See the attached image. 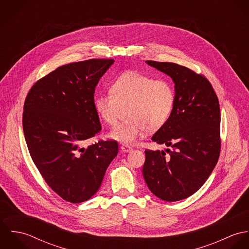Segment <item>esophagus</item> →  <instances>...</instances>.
I'll return each mask as SVG.
<instances>
[{
  "label": "esophagus",
  "mask_w": 249,
  "mask_h": 249,
  "mask_svg": "<svg viewBox=\"0 0 249 249\" xmlns=\"http://www.w3.org/2000/svg\"><path fill=\"white\" fill-rule=\"evenodd\" d=\"M121 149H122V151H124V152H129V151L132 150V147L129 146V145H126V144H122V145H121Z\"/></svg>",
  "instance_id": "obj_1"
}]
</instances>
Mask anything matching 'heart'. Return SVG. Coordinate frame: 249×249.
I'll return each mask as SVG.
<instances>
[{
    "label": "heart",
    "instance_id": "b5f03b06",
    "mask_svg": "<svg viewBox=\"0 0 249 249\" xmlns=\"http://www.w3.org/2000/svg\"><path fill=\"white\" fill-rule=\"evenodd\" d=\"M111 93L95 98L98 116L109 125L117 123L124 110V122L109 132L110 139L123 144H133L144 130L151 132L162 127L172 115L176 103L173 85L166 79L137 71L120 74L111 84Z\"/></svg>",
    "mask_w": 249,
    "mask_h": 249
}]
</instances>
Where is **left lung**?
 Returning <instances> with one entry per match:
<instances>
[{
    "mask_svg": "<svg viewBox=\"0 0 249 249\" xmlns=\"http://www.w3.org/2000/svg\"><path fill=\"white\" fill-rule=\"evenodd\" d=\"M175 82L171 117L151 140L168 146L144 150L142 177L150 192L174 202L195 194L210 177L219 157L220 111L209 80L171 62L145 61Z\"/></svg>",
    "mask_w": 249,
    "mask_h": 249,
    "instance_id": "obj_1",
    "label": "left lung"
}]
</instances>
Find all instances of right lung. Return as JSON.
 I'll return each mask as SVG.
<instances>
[{
	"instance_id": "right-lung-1",
	"label": "right lung",
	"mask_w": 249,
	"mask_h": 249,
	"mask_svg": "<svg viewBox=\"0 0 249 249\" xmlns=\"http://www.w3.org/2000/svg\"><path fill=\"white\" fill-rule=\"evenodd\" d=\"M113 63L89 59L58 67L39 79L25 101L23 129L32 159L52 190L71 203L99 191L118 154L116 141L84 146L102 130L94 93Z\"/></svg>"
}]
</instances>
